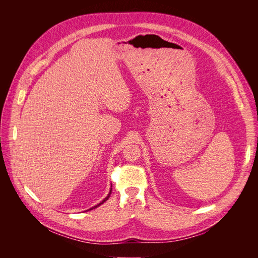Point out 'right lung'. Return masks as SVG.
<instances>
[{"mask_svg":"<svg viewBox=\"0 0 258 258\" xmlns=\"http://www.w3.org/2000/svg\"><path fill=\"white\" fill-rule=\"evenodd\" d=\"M110 194H111V190H110V193H109V194H108V196H107V197H106V198H105V199H104V200H103V201H102V202H101V203H99V204H98V205H96V206H94V207H92V208H91V209H89V210H92V209H93V208H96V207H97V206H100V205H101V204H103V203H104V202H105V201H107V200H108V199H109V197H110Z\"/></svg>","mask_w":258,"mask_h":258,"instance_id":"right-lung-1","label":"right lung"}]
</instances>
